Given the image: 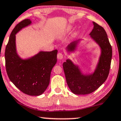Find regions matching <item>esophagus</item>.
Masks as SVG:
<instances>
[{
	"mask_svg": "<svg viewBox=\"0 0 121 121\" xmlns=\"http://www.w3.org/2000/svg\"><path fill=\"white\" fill-rule=\"evenodd\" d=\"M57 59L59 60H62L63 59V55H62L61 53H59L57 54Z\"/></svg>",
	"mask_w": 121,
	"mask_h": 121,
	"instance_id": "esophagus-1",
	"label": "esophagus"
}]
</instances>
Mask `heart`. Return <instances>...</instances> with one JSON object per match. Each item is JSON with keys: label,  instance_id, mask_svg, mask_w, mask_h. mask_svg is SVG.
Masks as SVG:
<instances>
[{"label": "heart", "instance_id": "1", "mask_svg": "<svg viewBox=\"0 0 121 121\" xmlns=\"http://www.w3.org/2000/svg\"><path fill=\"white\" fill-rule=\"evenodd\" d=\"M71 29H72V26L68 25V26L66 27V30L68 32H69V31H70Z\"/></svg>", "mask_w": 121, "mask_h": 121}]
</instances>
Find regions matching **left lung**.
Here are the masks:
<instances>
[{"instance_id": "left-lung-1", "label": "left lung", "mask_w": 121, "mask_h": 121, "mask_svg": "<svg viewBox=\"0 0 121 121\" xmlns=\"http://www.w3.org/2000/svg\"><path fill=\"white\" fill-rule=\"evenodd\" d=\"M93 30L90 37L98 45L100 50V56L94 71L84 73L80 66L68 59L63 63L66 80L70 91L75 94H91L103 84L107 79L109 73L112 49L104 29L93 22ZM82 39H79L69 45L66 51L69 55L74 53Z\"/></svg>"}]
</instances>
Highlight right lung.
Returning <instances> with one entry per match:
<instances>
[{
    "label": "right lung",
    "mask_w": 121,
    "mask_h": 121,
    "mask_svg": "<svg viewBox=\"0 0 121 121\" xmlns=\"http://www.w3.org/2000/svg\"><path fill=\"white\" fill-rule=\"evenodd\" d=\"M32 23L30 19H24L12 30L5 48V66L9 78L17 88L24 94L39 96L49 85L51 70L57 62V50L40 51L24 59L19 55L16 35Z\"/></svg>",
    "instance_id": "1"
}]
</instances>
